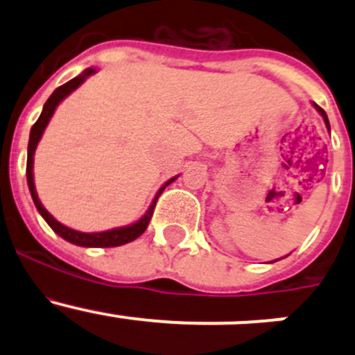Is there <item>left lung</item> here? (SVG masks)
Segmentation results:
<instances>
[{"label":"left lung","mask_w":355,"mask_h":355,"mask_svg":"<svg viewBox=\"0 0 355 355\" xmlns=\"http://www.w3.org/2000/svg\"><path fill=\"white\" fill-rule=\"evenodd\" d=\"M314 105V108H316L318 111H320V114L321 116H323V120H324V123H327V127H328V130H330V121H328V116H327V113H324V110L323 108H320V106L316 105V103H313ZM278 261V259H277Z\"/></svg>","instance_id":"1"}]
</instances>
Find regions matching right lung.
I'll list each match as a JSON object with an SVG mask.
<instances>
[{"label":"right lung","mask_w":355,"mask_h":355,"mask_svg":"<svg viewBox=\"0 0 355 355\" xmlns=\"http://www.w3.org/2000/svg\"><path fill=\"white\" fill-rule=\"evenodd\" d=\"M92 73H96V68H85L80 75H77L75 78L68 80L67 84L60 85V87L56 89L51 96H49L48 101L44 103V108H42V111H41V116H39L37 121L32 125L31 137H28L27 184H28V191H31L32 200H34L35 207H37V211L41 213V216L44 218L46 223L53 228V232H55V234H58L62 239H65L67 242H70V244H75V245H80V247H118V245L128 244V242L135 241V239L141 237V235L144 234L146 228H148V225H149V221H151L153 213H155L157 198H159L161 192L164 191V187H168L171 182L177 180L178 175L177 177L170 178V180H168L166 184H164L163 187L156 192L151 206H149V209L146 211V214L139 221H135V223H132V225H127V227L111 228V230H106V232H94V234H85V232H78V230H73V228L65 227V225H62L58 220H55V218L49 214V211L46 209V207L41 204V200H39L37 191H35V184H34V171H32L34 170L35 148H37L42 134H44V128L48 127V123H49V120H51L53 113H55L56 106H58L60 103H62L63 99L70 94V92H73L75 89H77L78 85L85 80V78L91 77Z\"/></svg>","instance_id":"add662e5"}]
</instances>
